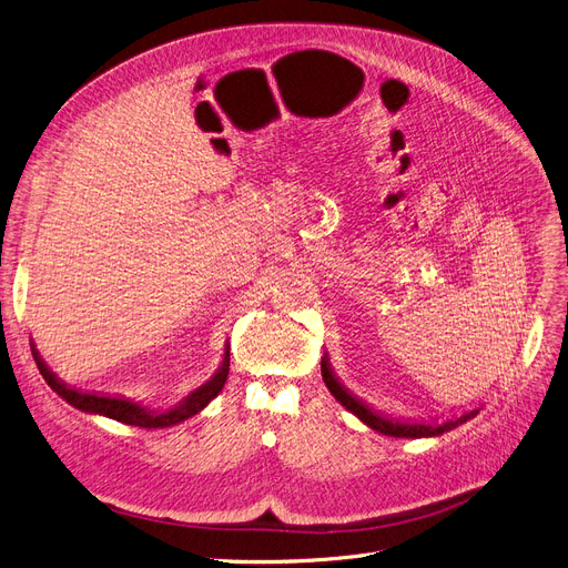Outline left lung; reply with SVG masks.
I'll return each instance as SVG.
<instances>
[{
  "instance_id": "1",
  "label": "left lung",
  "mask_w": 568,
  "mask_h": 568,
  "mask_svg": "<svg viewBox=\"0 0 568 568\" xmlns=\"http://www.w3.org/2000/svg\"><path fill=\"white\" fill-rule=\"evenodd\" d=\"M321 374H323L325 387L332 392V396H335L346 410H351L359 422H364L369 428L383 433V436H392V438H436V436H443V433L456 428L458 424H465L468 419H473L479 413V408H475V410H468V413H463L458 417H452V419H445V422H428V424L426 422L392 419V417H385L378 410H374L369 404H364L359 396H355L353 392H348L339 383L335 372H332L327 353L321 359Z\"/></svg>"
}]
</instances>
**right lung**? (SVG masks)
<instances>
[{"label": "right lung", "mask_w": 568, "mask_h": 568, "mask_svg": "<svg viewBox=\"0 0 568 568\" xmlns=\"http://www.w3.org/2000/svg\"><path fill=\"white\" fill-rule=\"evenodd\" d=\"M31 355H33V359H37V366H39L41 376L45 378V383L63 398L65 404H71L73 408H78L82 413L103 415V417L116 419L121 424L140 426V428H164V426H174V424L185 422L187 417L196 415L199 410H204L213 402V398L222 392V387L226 383V376H229V344H226L222 364L217 366V372L211 376V381H206L204 385H199L196 389H192L183 398V402H179L174 408L151 410V408H144L138 402H130V398H125V396L84 392V389L65 385L63 381L57 378L54 372H50V366L43 362V357L39 355V351L33 344H31Z\"/></svg>", "instance_id": "1"}]
</instances>
